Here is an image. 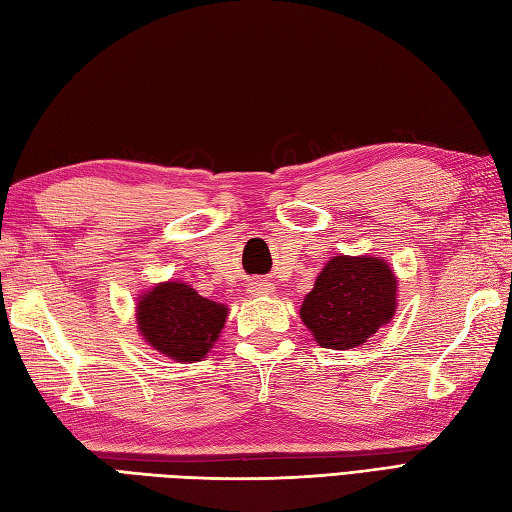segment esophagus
Here are the masks:
<instances>
[{"label": "esophagus", "mask_w": 512, "mask_h": 512, "mask_svg": "<svg viewBox=\"0 0 512 512\" xmlns=\"http://www.w3.org/2000/svg\"><path fill=\"white\" fill-rule=\"evenodd\" d=\"M271 289H274V287H271L269 283H260V280H256V283L249 285V294H252V296H265V294H269Z\"/></svg>", "instance_id": "obj_1"}]
</instances>
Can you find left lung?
I'll use <instances>...</instances> for the list:
<instances>
[{
    "label": "left lung",
    "mask_w": 512,
    "mask_h": 512,
    "mask_svg": "<svg viewBox=\"0 0 512 512\" xmlns=\"http://www.w3.org/2000/svg\"><path fill=\"white\" fill-rule=\"evenodd\" d=\"M398 280L380 258L333 256L300 307L320 347L353 349L395 314Z\"/></svg>",
    "instance_id": "obj_1"
}]
</instances>
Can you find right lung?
<instances>
[{
	"instance_id": "right-lung-1",
	"label": "right lung",
	"mask_w": 512,
	"mask_h": 512,
	"mask_svg": "<svg viewBox=\"0 0 512 512\" xmlns=\"http://www.w3.org/2000/svg\"><path fill=\"white\" fill-rule=\"evenodd\" d=\"M137 309L145 342L181 362L205 358L227 318L225 305L198 296L185 283L156 285Z\"/></svg>"
}]
</instances>
